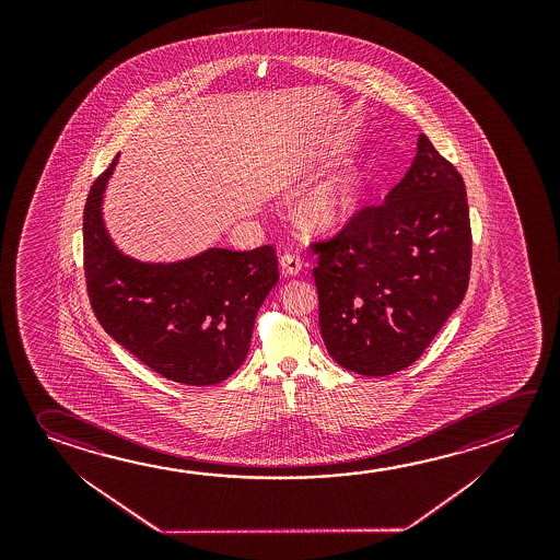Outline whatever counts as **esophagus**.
I'll list each match as a JSON object with an SVG mask.
<instances>
[{
    "mask_svg": "<svg viewBox=\"0 0 560 560\" xmlns=\"http://www.w3.org/2000/svg\"><path fill=\"white\" fill-rule=\"evenodd\" d=\"M279 264H281L283 276H296V273H301L304 266L303 257L294 254V252H284L281 259H279Z\"/></svg>",
    "mask_w": 560,
    "mask_h": 560,
    "instance_id": "34e87169",
    "label": "esophagus"
}]
</instances>
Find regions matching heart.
<instances>
[{
    "mask_svg": "<svg viewBox=\"0 0 560 560\" xmlns=\"http://www.w3.org/2000/svg\"><path fill=\"white\" fill-rule=\"evenodd\" d=\"M358 179L349 170L331 175L301 209L303 221L314 230H334L346 224L358 207Z\"/></svg>",
    "mask_w": 560,
    "mask_h": 560,
    "instance_id": "b5f03b06",
    "label": "heart"
}]
</instances>
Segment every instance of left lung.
I'll return each instance as SVG.
<instances>
[{"label": "left lung", "mask_w": 560, "mask_h": 560, "mask_svg": "<svg viewBox=\"0 0 560 560\" xmlns=\"http://www.w3.org/2000/svg\"><path fill=\"white\" fill-rule=\"evenodd\" d=\"M311 248L331 359L359 375H393L422 358L467 293L472 234L465 182L420 135L410 170L385 201L359 207Z\"/></svg>", "instance_id": "1"}]
</instances>
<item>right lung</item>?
<instances>
[{
  "label": "right lung",
  "mask_w": 560,
  "mask_h": 560,
  "mask_svg": "<svg viewBox=\"0 0 560 560\" xmlns=\"http://www.w3.org/2000/svg\"><path fill=\"white\" fill-rule=\"evenodd\" d=\"M117 158L83 209V273L93 314L110 338L182 385H217L248 355L257 311L279 281L273 244L209 249L179 264H140L110 244L102 195Z\"/></svg>",
  "instance_id": "obj_1"
}]
</instances>
